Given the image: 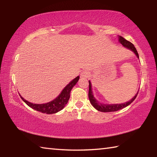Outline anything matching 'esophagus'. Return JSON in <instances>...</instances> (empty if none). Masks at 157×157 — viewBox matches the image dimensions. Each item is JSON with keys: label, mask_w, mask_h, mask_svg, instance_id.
Returning a JSON list of instances; mask_svg holds the SVG:
<instances>
[{"label": "esophagus", "mask_w": 157, "mask_h": 157, "mask_svg": "<svg viewBox=\"0 0 157 157\" xmlns=\"http://www.w3.org/2000/svg\"><path fill=\"white\" fill-rule=\"evenodd\" d=\"M81 78H87V77H89V72L88 71H86V70H85V71H84L83 72H82L81 73Z\"/></svg>", "instance_id": "1"}]
</instances>
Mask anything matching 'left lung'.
<instances>
[{"instance_id": "1", "label": "left lung", "mask_w": 157, "mask_h": 157, "mask_svg": "<svg viewBox=\"0 0 157 157\" xmlns=\"http://www.w3.org/2000/svg\"><path fill=\"white\" fill-rule=\"evenodd\" d=\"M119 41H120V43L123 45L124 47H126L127 48L131 50L132 51L134 52L135 53V55H136V57L138 58H139V53H138L136 48L134 47V45H133L131 42L126 40L125 39H124L123 37L121 36H119ZM89 98L90 102H91V104L94 106V107L95 109H96L98 111H101V112H112V111H118L120 109H122L127 107V106L129 105L133 101L135 100V98H136L138 95V93H139V91H138L136 95H135V96L131 100H129L127 102L123 103V104H116V105L102 104V103H100L98 102V101L94 98V94H93V92H92V89H91V83L90 81H89Z\"/></svg>"}]
</instances>
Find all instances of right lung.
Masks as SVG:
<instances>
[{"label":"right lung","mask_w":157,"mask_h":157,"mask_svg":"<svg viewBox=\"0 0 157 157\" xmlns=\"http://www.w3.org/2000/svg\"><path fill=\"white\" fill-rule=\"evenodd\" d=\"M79 79V76H78L77 78L73 79L67 86H65V88L62 90L61 94L55 100L50 101L48 103H45V104H33V103L25 100L21 95L20 96L21 99L25 102L26 105L34 110L47 114L55 113L62 110L65 107L66 105L67 104L69 98H70L71 91L72 90L73 87L77 84V82H78Z\"/></svg>","instance_id":"add662e5"}]
</instances>
